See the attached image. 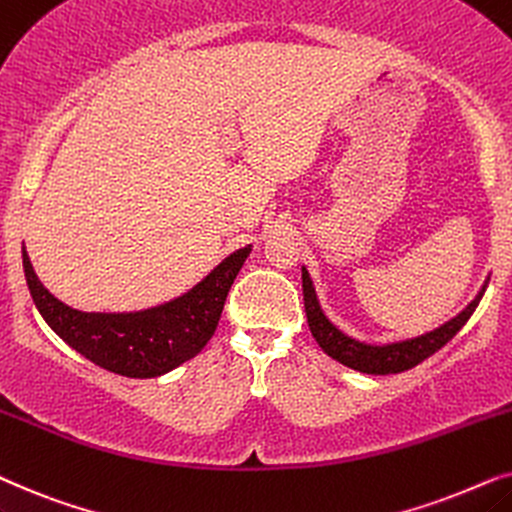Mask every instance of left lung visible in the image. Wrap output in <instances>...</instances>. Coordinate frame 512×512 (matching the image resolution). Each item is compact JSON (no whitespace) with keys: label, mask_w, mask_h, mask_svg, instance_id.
Here are the masks:
<instances>
[{"label":"left lung","mask_w":512,"mask_h":512,"mask_svg":"<svg viewBox=\"0 0 512 512\" xmlns=\"http://www.w3.org/2000/svg\"><path fill=\"white\" fill-rule=\"evenodd\" d=\"M302 288H304V309H306V320H309V330L327 356L339 360V363L351 367V370H358L365 374H395V372L410 370V367L419 365L421 360H426L428 356H433L435 351L442 349V346H445L449 339H452L456 332L466 325V320L473 316V311L478 309L480 299L487 290V283L482 285L478 297H475L473 302L459 313V316L438 327V330L426 332V335L410 339V342H398V344H386V346L360 344L356 339L346 337L344 332H339L337 327L325 318V313L320 311L316 290H313V283L306 269H302Z\"/></svg>","instance_id":"left-lung-1"}]
</instances>
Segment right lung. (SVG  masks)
Here are the masks:
<instances>
[{"label": "right lung", "mask_w": 512, "mask_h": 512, "mask_svg": "<svg viewBox=\"0 0 512 512\" xmlns=\"http://www.w3.org/2000/svg\"><path fill=\"white\" fill-rule=\"evenodd\" d=\"M248 252L250 248L236 250L185 297L138 313L70 309L39 283L25 250L23 269L34 304L63 342L109 372L147 379L194 358L210 342Z\"/></svg>", "instance_id": "add662e5"}]
</instances>
